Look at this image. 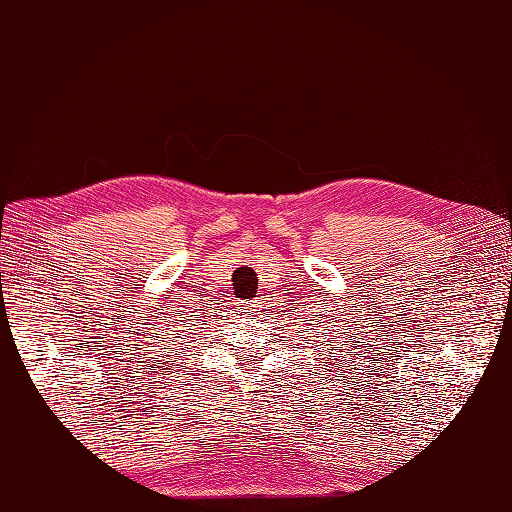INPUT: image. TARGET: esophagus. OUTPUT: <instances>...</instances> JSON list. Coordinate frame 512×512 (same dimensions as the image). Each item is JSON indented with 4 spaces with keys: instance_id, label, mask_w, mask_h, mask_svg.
<instances>
[{
    "instance_id": "34e87169",
    "label": "esophagus",
    "mask_w": 512,
    "mask_h": 512,
    "mask_svg": "<svg viewBox=\"0 0 512 512\" xmlns=\"http://www.w3.org/2000/svg\"><path fill=\"white\" fill-rule=\"evenodd\" d=\"M262 303L264 301H259V299H253V301H242L239 303V306H242V310L239 312H244V314H262Z\"/></svg>"
}]
</instances>
